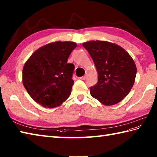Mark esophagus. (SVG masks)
<instances>
[{
    "label": "esophagus",
    "instance_id": "34e87169",
    "mask_svg": "<svg viewBox=\"0 0 157 157\" xmlns=\"http://www.w3.org/2000/svg\"><path fill=\"white\" fill-rule=\"evenodd\" d=\"M86 78H87V75H84L83 76H82V77H80L79 78V79H81V80H85Z\"/></svg>",
    "mask_w": 157,
    "mask_h": 157
}]
</instances>
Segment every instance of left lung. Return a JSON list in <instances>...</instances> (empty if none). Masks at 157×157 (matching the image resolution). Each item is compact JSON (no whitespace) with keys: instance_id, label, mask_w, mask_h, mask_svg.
Instances as JSON below:
<instances>
[{"instance_id":"obj_1","label":"left lung","mask_w":157,"mask_h":157,"mask_svg":"<svg viewBox=\"0 0 157 157\" xmlns=\"http://www.w3.org/2000/svg\"><path fill=\"white\" fill-rule=\"evenodd\" d=\"M82 46L98 72L97 84L90 87L91 96L105 105L119 103L135 82L137 68L132 57L123 48L108 41L91 40Z\"/></svg>"}]
</instances>
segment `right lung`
<instances>
[{
	"mask_svg": "<svg viewBox=\"0 0 157 157\" xmlns=\"http://www.w3.org/2000/svg\"><path fill=\"white\" fill-rule=\"evenodd\" d=\"M77 46L56 41L38 49L25 63L22 82L33 100L44 108L59 106L71 94L75 66L67 63Z\"/></svg>",
	"mask_w": 157,
	"mask_h": 157,
	"instance_id": "obj_1",
	"label": "right lung"
}]
</instances>
